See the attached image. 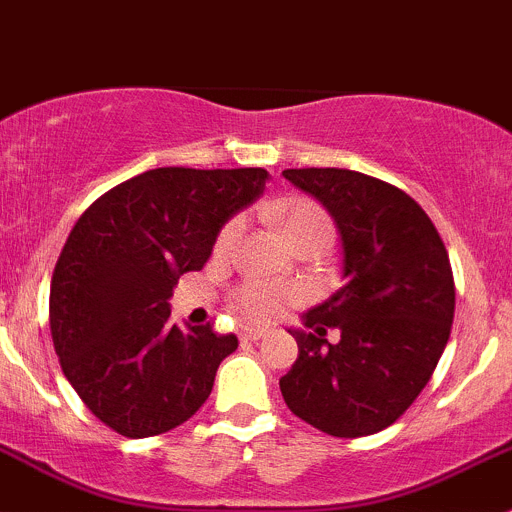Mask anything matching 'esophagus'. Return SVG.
Returning <instances> with one entry per match:
<instances>
[{"instance_id": "1", "label": "esophagus", "mask_w": 512, "mask_h": 512, "mask_svg": "<svg viewBox=\"0 0 512 512\" xmlns=\"http://www.w3.org/2000/svg\"><path fill=\"white\" fill-rule=\"evenodd\" d=\"M262 337H267L265 329H245V332H242V339H247V342H257V339Z\"/></svg>"}]
</instances>
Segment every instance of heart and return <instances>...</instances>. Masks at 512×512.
Masks as SVG:
<instances>
[{"label":"heart","mask_w":512,"mask_h":512,"mask_svg":"<svg viewBox=\"0 0 512 512\" xmlns=\"http://www.w3.org/2000/svg\"><path fill=\"white\" fill-rule=\"evenodd\" d=\"M272 215L282 230L287 232L294 247L304 242H319L329 247L334 240V223L322 205L307 198H282L272 203ZM242 230V218H230L220 227L215 237V252L227 255L235 247L237 237ZM304 299V289L294 282H277L267 277H247L240 285L232 289L230 307L232 312L247 324H270L280 319L289 307L299 304Z\"/></svg>","instance_id":"1"}]
</instances>
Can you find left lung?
Returning <instances> with one entry per match:
<instances>
[{"label": "left lung", "mask_w": 512, "mask_h": 512, "mask_svg": "<svg viewBox=\"0 0 512 512\" xmlns=\"http://www.w3.org/2000/svg\"><path fill=\"white\" fill-rule=\"evenodd\" d=\"M339 227L347 285L304 314L299 356L280 379L294 416L337 438L384 431L431 379L456 312L446 245L421 205L347 168H289ZM339 328L337 345L326 329Z\"/></svg>", "instance_id": "obj_1"}]
</instances>
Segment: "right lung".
I'll list each match as a JSON object with an SVG mask.
<instances>
[{
	"mask_svg": "<svg viewBox=\"0 0 512 512\" xmlns=\"http://www.w3.org/2000/svg\"><path fill=\"white\" fill-rule=\"evenodd\" d=\"M265 180V168L146 170L76 220L51 277L49 327L61 371L111 431L158 436L210 396L237 337L210 322L180 329L168 299Z\"/></svg>",
	"mask_w": 512,
	"mask_h": 512,
	"instance_id": "right-lung-1",
	"label": "right lung"
}]
</instances>
